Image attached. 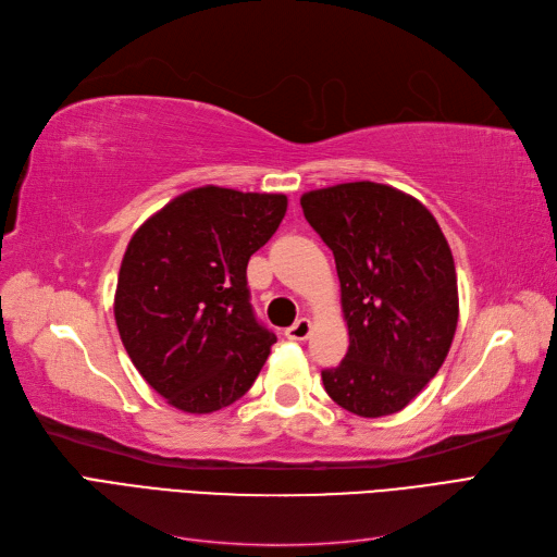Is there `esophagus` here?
I'll return each mask as SVG.
<instances>
[{
    "label": "esophagus",
    "mask_w": 557,
    "mask_h": 557,
    "mask_svg": "<svg viewBox=\"0 0 557 557\" xmlns=\"http://www.w3.org/2000/svg\"><path fill=\"white\" fill-rule=\"evenodd\" d=\"M309 334H311V320L309 318H299L288 330H285V336H288V339H293V342H305Z\"/></svg>",
    "instance_id": "1"
}]
</instances>
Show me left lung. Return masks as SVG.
Returning a JSON list of instances; mask_svg holds the SVG:
<instances>
[{
	"mask_svg": "<svg viewBox=\"0 0 557 557\" xmlns=\"http://www.w3.org/2000/svg\"><path fill=\"white\" fill-rule=\"evenodd\" d=\"M309 225L334 252L348 352L323 369L346 411H401L440 372L458 327V276L434 215L391 185L356 181L305 193Z\"/></svg>",
	"mask_w": 557,
	"mask_h": 557,
	"instance_id": "left-lung-1",
	"label": "left lung"
}]
</instances>
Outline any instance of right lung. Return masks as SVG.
<instances>
[{
    "label": "right lung",
    "instance_id": "add662e5",
    "mask_svg": "<svg viewBox=\"0 0 557 557\" xmlns=\"http://www.w3.org/2000/svg\"><path fill=\"white\" fill-rule=\"evenodd\" d=\"M288 197L205 185L134 232L115 288V325L134 367L185 413L248 393L276 344L250 307L246 267L278 230Z\"/></svg>",
    "mask_w": 557,
    "mask_h": 557
}]
</instances>
